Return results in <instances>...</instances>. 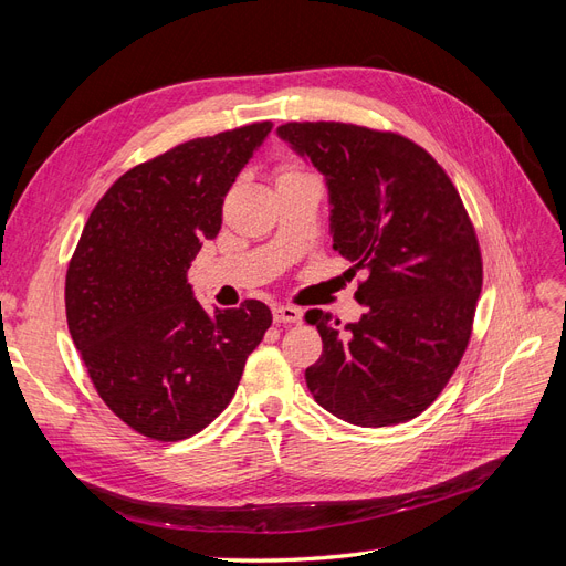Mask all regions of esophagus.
I'll list each match as a JSON object with an SVG mask.
<instances>
[{"label":"esophagus","mask_w":566,"mask_h":566,"mask_svg":"<svg viewBox=\"0 0 566 566\" xmlns=\"http://www.w3.org/2000/svg\"><path fill=\"white\" fill-rule=\"evenodd\" d=\"M302 312L297 306H290V304H276L273 306V321L276 323H300Z\"/></svg>","instance_id":"esophagus-1"}]
</instances>
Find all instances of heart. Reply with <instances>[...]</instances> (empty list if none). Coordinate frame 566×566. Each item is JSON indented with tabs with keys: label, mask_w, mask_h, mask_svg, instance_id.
I'll return each mask as SVG.
<instances>
[{
	"label": "heart",
	"mask_w": 566,
	"mask_h": 566,
	"mask_svg": "<svg viewBox=\"0 0 566 566\" xmlns=\"http://www.w3.org/2000/svg\"><path fill=\"white\" fill-rule=\"evenodd\" d=\"M300 175H304V172H300V169H285V172L281 175V179H287V177H300ZM279 179V181H281Z\"/></svg>",
	"instance_id": "heart-1"
}]
</instances>
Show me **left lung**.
<instances>
[{
    "mask_svg": "<svg viewBox=\"0 0 566 566\" xmlns=\"http://www.w3.org/2000/svg\"><path fill=\"white\" fill-rule=\"evenodd\" d=\"M279 136L328 186L333 248L366 271V314L310 310L323 354L306 387L339 420L387 427L420 416L447 387L470 342L482 252L455 186L401 134L345 123H287Z\"/></svg>",
    "mask_w": 566,
    "mask_h": 566,
    "instance_id": "1",
    "label": "left lung"
}]
</instances>
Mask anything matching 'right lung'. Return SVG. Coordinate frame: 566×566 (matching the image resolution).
Returning <instances> with one entry per match:
<instances>
[{
    "label": "right lung",
    "instance_id": "1",
    "mask_svg": "<svg viewBox=\"0 0 566 566\" xmlns=\"http://www.w3.org/2000/svg\"><path fill=\"white\" fill-rule=\"evenodd\" d=\"M271 127L205 136L132 167L96 202L67 264V331L98 397L144 437L179 441L208 427L269 331L260 300L202 310L188 269Z\"/></svg>",
    "mask_w": 566,
    "mask_h": 566
}]
</instances>
